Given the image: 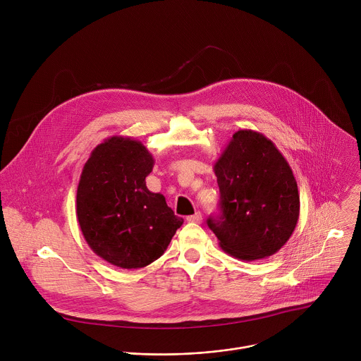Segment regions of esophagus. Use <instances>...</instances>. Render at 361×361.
<instances>
[{"instance_id": "obj_1", "label": "esophagus", "mask_w": 361, "mask_h": 361, "mask_svg": "<svg viewBox=\"0 0 361 361\" xmlns=\"http://www.w3.org/2000/svg\"><path fill=\"white\" fill-rule=\"evenodd\" d=\"M186 220L189 221V223H202V213L200 212H196L195 214H192V216H188L186 217Z\"/></svg>"}]
</instances>
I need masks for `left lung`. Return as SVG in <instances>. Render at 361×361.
I'll list each match as a JSON object with an SVG mask.
<instances>
[{
    "label": "left lung",
    "instance_id": "left-lung-1",
    "mask_svg": "<svg viewBox=\"0 0 361 361\" xmlns=\"http://www.w3.org/2000/svg\"><path fill=\"white\" fill-rule=\"evenodd\" d=\"M220 217L207 226L227 254L254 261L279 251L299 219V193L292 169L261 133L238 130L214 162Z\"/></svg>",
    "mask_w": 361,
    "mask_h": 361
}]
</instances>
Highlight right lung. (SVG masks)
<instances>
[{
	"mask_svg": "<svg viewBox=\"0 0 361 361\" xmlns=\"http://www.w3.org/2000/svg\"><path fill=\"white\" fill-rule=\"evenodd\" d=\"M155 159L141 141L114 135L83 166L76 216L89 247L111 265L133 269L158 259L183 219L147 188Z\"/></svg>",
	"mask_w": 361,
	"mask_h": 361,
	"instance_id": "right-lung-1",
	"label": "right lung"
}]
</instances>
